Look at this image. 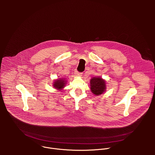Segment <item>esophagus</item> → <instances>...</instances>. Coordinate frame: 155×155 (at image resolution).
I'll use <instances>...</instances> for the list:
<instances>
[{"label":"esophagus","instance_id":"1","mask_svg":"<svg viewBox=\"0 0 155 155\" xmlns=\"http://www.w3.org/2000/svg\"><path fill=\"white\" fill-rule=\"evenodd\" d=\"M75 74L77 75V76H81V75H82V73L81 72H78L77 71H75Z\"/></svg>","mask_w":155,"mask_h":155}]
</instances>
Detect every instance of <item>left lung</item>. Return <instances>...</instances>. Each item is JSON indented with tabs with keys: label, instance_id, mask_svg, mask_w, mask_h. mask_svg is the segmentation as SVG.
<instances>
[{
	"label": "left lung",
	"instance_id": "8db88e82",
	"mask_svg": "<svg viewBox=\"0 0 155 155\" xmlns=\"http://www.w3.org/2000/svg\"><path fill=\"white\" fill-rule=\"evenodd\" d=\"M91 92L96 96L103 94L106 90L105 81L100 77H93L90 80Z\"/></svg>",
	"mask_w": 155,
	"mask_h": 155
}]
</instances>
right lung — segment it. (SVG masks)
<instances>
[{
  "instance_id": "add662e5",
  "label": "right lung",
  "mask_w": 155,
  "mask_h": 155,
  "mask_svg": "<svg viewBox=\"0 0 155 155\" xmlns=\"http://www.w3.org/2000/svg\"><path fill=\"white\" fill-rule=\"evenodd\" d=\"M66 80L65 79L63 78H58L57 80H56L53 84V87H55L56 89L61 91L62 88H64V87L65 86L66 84Z\"/></svg>"
}]
</instances>
